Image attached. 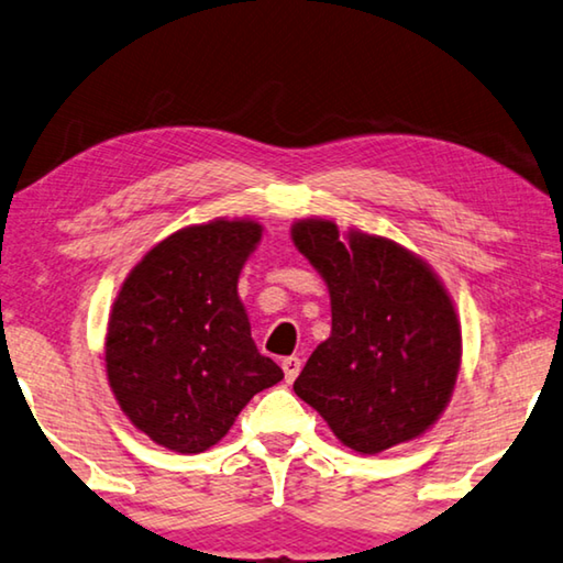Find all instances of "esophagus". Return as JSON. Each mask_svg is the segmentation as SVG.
Segmentation results:
<instances>
[{"label":"esophagus","instance_id":"obj_1","mask_svg":"<svg viewBox=\"0 0 563 563\" xmlns=\"http://www.w3.org/2000/svg\"><path fill=\"white\" fill-rule=\"evenodd\" d=\"M282 368H284V379L291 384L299 376V372H301V358L299 356L282 358Z\"/></svg>","mask_w":563,"mask_h":563}]
</instances>
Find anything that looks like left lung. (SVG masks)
<instances>
[{
    "label": "left lung",
    "mask_w": 563,
    "mask_h": 563,
    "mask_svg": "<svg viewBox=\"0 0 563 563\" xmlns=\"http://www.w3.org/2000/svg\"><path fill=\"white\" fill-rule=\"evenodd\" d=\"M291 242L329 289L331 334L294 391L358 454L427 434L454 394L462 321L439 274L389 236L297 219Z\"/></svg>",
    "instance_id": "obj_1"
}]
</instances>
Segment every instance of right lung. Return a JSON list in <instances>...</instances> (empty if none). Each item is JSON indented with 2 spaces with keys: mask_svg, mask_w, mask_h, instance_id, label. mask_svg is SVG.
<instances>
[{
  "mask_svg": "<svg viewBox=\"0 0 563 563\" xmlns=\"http://www.w3.org/2000/svg\"><path fill=\"white\" fill-rule=\"evenodd\" d=\"M256 219H211L154 244L119 287L104 368L124 417L179 454L227 437L254 394L284 379L256 352L236 284L262 242Z\"/></svg>",
  "mask_w": 563,
  "mask_h": 563,
  "instance_id": "add662e5",
  "label": "right lung"
}]
</instances>
